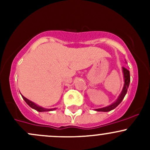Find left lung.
<instances>
[{"label": "left lung", "mask_w": 150, "mask_h": 150, "mask_svg": "<svg viewBox=\"0 0 150 150\" xmlns=\"http://www.w3.org/2000/svg\"><path fill=\"white\" fill-rule=\"evenodd\" d=\"M122 75H123V80H124V84L123 87H122V91L120 92V95L118 96L117 99L113 102L112 104H111L110 105L107 106V107H102V108H99V109H95V111L97 112H110L111 110H114L115 108L117 107L122 101V99L125 97V94L127 93V91H128V86H129L130 83V72L129 70L126 69L125 67H122Z\"/></svg>", "instance_id": "1"}]
</instances>
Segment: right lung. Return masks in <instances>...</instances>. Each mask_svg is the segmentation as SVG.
Wrapping results in <instances>:
<instances>
[{"label": "right lung", "mask_w": 150, "mask_h": 150, "mask_svg": "<svg viewBox=\"0 0 150 150\" xmlns=\"http://www.w3.org/2000/svg\"><path fill=\"white\" fill-rule=\"evenodd\" d=\"M22 98H23L24 100L25 101V102H26V103L28 104V105L31 107V108L34 109V110H37V111H38V112H49V111H53V110H57V108H51V109L44 108V107H40V106L38 105L37 104L34 103V102H32V101L29 100V99H27V98H25V96H22Z\"/></svg>", "instance_id": "obj_1"}]
</instances>
